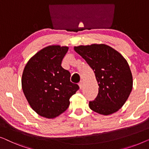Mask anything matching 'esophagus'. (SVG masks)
Instances as JSON below:
<instances>
[{"label":"esophagus","mask_w":149,"mask_h":149,"mask_svg":"<svg viewBox=\"0 0 149 149\" xmlns=\"http://www.w3.org/2000/svg\"><path fill=\"white\" fill-rule=\"evenodd\" d=\"M78 85H79V88H80V89L82 88H83V81H79V83L78 84Z\"/></svg>","instance_id":"esophagus-1"}]
</instances>
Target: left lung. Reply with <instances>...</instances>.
I'll use <instances>...</instances> for the list:
<instances>
[{"label":"left lung","instance_id":"1","mask_svg":"<svg viewBox=\"0 0 149 149\" xmlns=\"http://www.w3.org/2000/svg\"><path fill=\"white\" fill-rule=\"evenodd\" d=\"M74 50L93 69L99 86L95 100L89 102L91 109L104 116L117 112L132 90V75L127 61L104 44L80 45Z\"/></svg>","mask_w":149,"mask_h":149}]
</instances>
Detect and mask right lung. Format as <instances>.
Segmentation results:
<instances>
[{
	"label": "right lung",
	"mask_w": 149,
	"mask_h": 149,
	"mask_svg": "<svg viewBox=\"0 0 149 149\" xmlns=\"http://www.w3.org/2000/svg\"><path fill=\"white\" fill-rule=\"evenodd\" d=\"M69 47L51 45L36 53L25 66L22 87L29 104L42 117L53 119L70 105L79 89L70 81V73L61 67Z\"/></svg>",
	"instance_id": "obj_1"
}]
</instances>
